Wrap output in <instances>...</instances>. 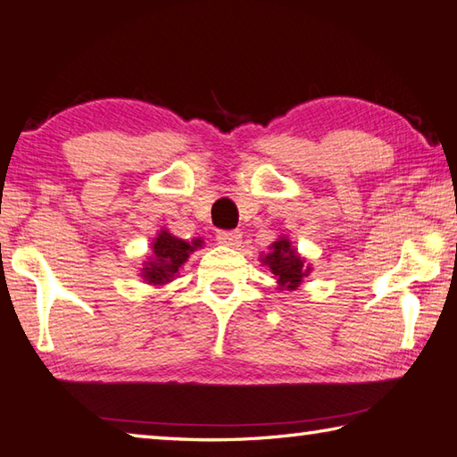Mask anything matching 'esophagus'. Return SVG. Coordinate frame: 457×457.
I'll use <instances>...</instances> for the list:
<instances>
[{"label":"esophagus","instance_id":"1","mask_svg":"<svg viewBox=\"0 0 457 457\" xmlns=\"http://www.w3.org/2000/svg\"><path fill=\"white\" fill-rule=\"evenodd\" d=\"M218 242L228 247H239V244H242V234L239 231H220Z\"/></svg>","mask_w":457,"mask_h":457}]
</instances>
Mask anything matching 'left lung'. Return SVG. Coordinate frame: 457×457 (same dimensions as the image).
Segmentation results:
<instances>
[{
	"instance_id": "8db88e82",
	"label": "left lung",
	"mask_w": 457,
	"mask_h": 457,
	"mask_svg": "<svg viewBox=\"0 0 457 457\" xmlns=\"http://www.w3.org/2000/svg\"><path fill=\"white\" fill-rule=\"evenodd\" d=\"M260 262L274 274L278 290H298L304 278L312 272V264H308V260L300 256L288 236H280L274 244H270L268 253H262Z\"/></svg>"
}]
</instances>
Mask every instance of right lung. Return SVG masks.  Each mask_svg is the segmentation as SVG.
Segmentation results:
<instances>
[{"mask_svg": "<svg viewBox=\"0 0 457 457\" xmlns=\"http://www.w3.org/2000/svg\"><path fill=\"white\" fill-rule=\"evenodd\" d=\"M201 239L195 237L193 242L173 236L169 229H159L157 237L151 244V253L143 262L138 270L141 278L151 286H165L179 276V270L189 260L193 252L201 247Z\"/></svg>", "mask_w": 457, "mask_h": 457, "instance_id": "1", "label": "right lung"}]
</instances>
